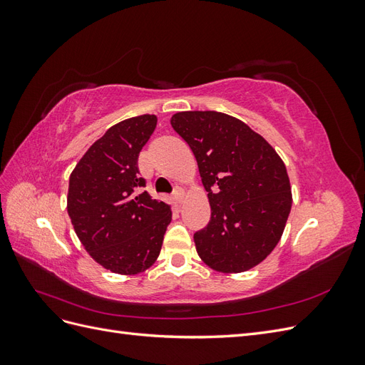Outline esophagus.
<instances>
[{
    "mask_svg": "<svg viewBox=\"0 0 365 365\" xmlns=\"http://www.w3.org/2000/svg\"><path fill=\"white\" fill-rule=\"evenodd\" d=\"M184 190H182V187H175V190H173V197L176 200V202L178 204H182V201H184Z\"/></svg>",
    "mask_w": 365,
    "mask_h": 365,
    "instance_id": "esophagus-1",
    "label": "esophagus"
}]
</instances>
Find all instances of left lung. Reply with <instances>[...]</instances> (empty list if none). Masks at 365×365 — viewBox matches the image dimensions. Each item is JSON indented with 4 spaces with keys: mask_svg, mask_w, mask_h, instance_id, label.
<instances>
[{
    "mask_svg": "<svg viewBox=\"0 0 365 365\" xmlns=\"http://www.w3.org/2000/svg\"><path fill=\"white\" fill-rule=\"evenodd\" d=\"M187 141L208 192L212 216L193 239L200 257L220 272H244L279 244L292 196L288 172L269 143L244 121L216 111L170 118Z\"/></svg>",
    "mask_w": 365,
    "mask_h": 365,
    "instance_id": "1",
    "label": "left lung"
}]
</instances>
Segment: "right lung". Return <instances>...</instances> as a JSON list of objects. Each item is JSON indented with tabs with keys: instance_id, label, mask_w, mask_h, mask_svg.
I'll return each instance as SVG.
<instances>
[{
	"instance_id": "add662e5",
	"label": "right lung",
	"mask_w": 365,
	"mask_h": 365,
	"mask_svg": "<svg viewBox=\"0 0 365 365\" xmlns=\"http://www.w3.org/2000/svg\"><path fill=\"white\" fill-rule=\"evenodd\" d=\"M157 126L145 114L120 121L86 150L70 176L67 210L90 256L117 274H138L161 251L172 208L143 190L138 155Z\"/></svg>"
}]
</instances>
